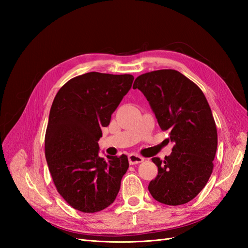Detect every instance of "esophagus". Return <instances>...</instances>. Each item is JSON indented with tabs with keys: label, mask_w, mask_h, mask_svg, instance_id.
Segmentation results:
<instances>
[{
	"label": "esophagus",
	"mask_w": 248,
	"mask_h": 248,
	"mask_svg": "<svg viewBox=\"0 0 248 248\" xmlns=\"http://www.w3.org/2000/svg\"><path fill=\"white\" fill-rule=\"evenodd\" d=\"M128 160H129V163L130 164H138V163H140L144 161V158H142L141 156H139L137 154H129L128 155Z\"/></svg>",
	"instance_id": "1"
}]
</instances>
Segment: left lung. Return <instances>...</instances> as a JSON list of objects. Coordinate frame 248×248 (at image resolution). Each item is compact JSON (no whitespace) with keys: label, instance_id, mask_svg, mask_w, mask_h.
<instances>
[{"label":"left lung","instance_id":"left-lung-1","mask_svg":"<svg viewBox=\"0 0 248 248\" xmlns=\"http://www.w3.org/2000/svg\"><path fill=\"white\" fill-rule=\"evenodd\" d=\"M139 89L149 101L160 128L170 132L171 153L152 161L158 168L149 183L151 196L161 204L178 206L196 198L212 174L217 130L211 108L202 90L172 69L138 77Z\"/></svg>","mask_w":248,"mask_h":248}]
</instances>
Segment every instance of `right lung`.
Returning a JSON list of instances; mask_svg holds the SVG:
<instances>
[{
  "label": "right lung",
  "mask_w": 248,
  "mask_h": 248,
  "mask_svg": "<svg viewBox=\"0 0 248 248\" xmlns=\"http://www.w3.org/2000/svg\"><path fill=\"white\" fill-rule=\"evenodd\" d=\"M133 79L130 74L88 72L67 81L51 104L46 133L48 170L58 192L78 211H101L117 198L128 158H102L98 140Z\"/></svg>",
  "instance_id": "1"
}]
</instances>
